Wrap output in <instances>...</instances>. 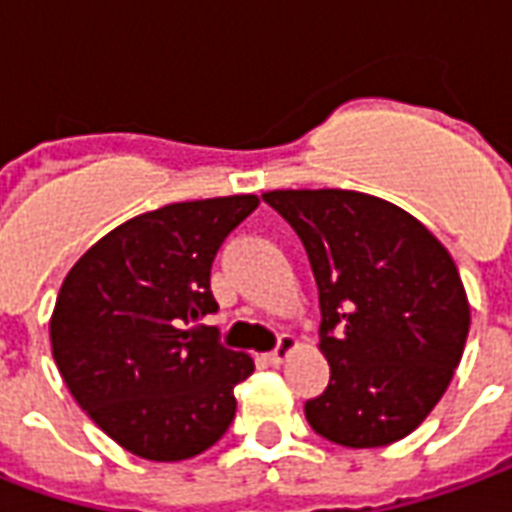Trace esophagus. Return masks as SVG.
I'll return each instance as SVG.
<instances>
[{
	"label": "esophagus",
	"mask_w": 512,
	"mask_h": 512,
	"mask_svg": "<svg viewBox=\"0 0 512 512\" xmlns=\"http://www.w3.org/2000/svg\"><path fill=\"white\" fill-rule=\"evenodd\" d=\"M298 347V342H295L293 336H279V344H276L274 350L268 352V361L274 363V366H279V363L285 361L287 355Z\"/></svg>",
	"instance_id": "esophagus-1"
}]
</instances>
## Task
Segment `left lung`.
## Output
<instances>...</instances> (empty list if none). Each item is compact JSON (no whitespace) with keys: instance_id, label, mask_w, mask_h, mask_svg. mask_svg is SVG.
Wrapping results in <instances>:
<instances>
[{"instance_id":"8db88e82","label":"left lung","mask_w":512,"mask_h":512,"mask_svg":"<svg viewBox=\"0 0 512 512\" xmlns=\"http://www.w3.org/2000/svg\"><path fill=\"white\" fill-rule=\"evenodd\" d=\"M320 293L331 380L306 420L344 448H382L418 429L448 391L469 301L448 249L388 200L352 189H274Z\"/></svg>"}]
</instances>
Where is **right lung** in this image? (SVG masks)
Segmentation results:
<instances>
[{
	"label": "right lung",
	"mask_w": 512,
	"mask_h": 512,
	"mask_svg": "<svg viewBox=\"0 0 512 512\" xmlns=\"http://www.w3.org/2000/svg\"><path fill=\"white\" fill-rule=\"evenodd\" d=\"M257 195L170 203L102 236L64 276L51 314L59 374L113 442L149 461L208 450L255 372L200 317L219 309L211 263Z\"/></svg>",
	"instance_id": "obj_1"
}]
</instances>
